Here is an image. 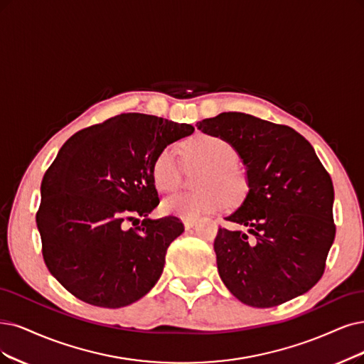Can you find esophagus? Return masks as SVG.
Wrapping results in <instances>:
<instances>
[{"instance_id": "obj_1", "label": "esophagus", "mask_w": 364, "mask_h": 364, "mask_svg": "<svg viewBox=\"0 0 364 364\" xmlns=\"http://www.w3.org/2000/svg\"><path fill=\"white\" fill-rule=\"evenodd\" d=\"M183 223H184V228H186V230H191V228H193V226H195L196 220H195V219H184V220H183Z\"/></svg>"}]
</instances>
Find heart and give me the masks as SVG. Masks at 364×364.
I'll use <instances>...</instances> for the list:
<instances>
[{
    "label": "heart",
    "instance_id": "b5f03b06",
    "mask_svg": "<svg viewBox=\"0 0 364 364\" xmlns=\"http://www.w3.org/2000/svg\"><path fill=\"white\" fill-rule=\"evenodd\" d=\"M189 165H200L198 186L203 187L193 193H175L161 203V210L183 219H198L204 214L218 211L226 203H237L247 192V178L238 165L235 146L219 134L199 133L183 145ZM151 178L156 191L169 193L180 186L181 173L177 151L165 146L151 164Z\"/></svg>",
    "mask_w": 364,
    "mask_h": 364
}]
</instances>
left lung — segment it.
Here are the masks:
<instances>
[{
	"mask_svg": "<svg viewBox=\"0 0 364 364\" xmlns=\"http://www.w3.org/2000/svg\"><path fill=\"white\" fill-rule=\"evenodd\" d=\"M230 141L247 169L249 192L214 240L220 279L234 297L274 307L307 292L324 274L334 241V189L314 146L285 124L222 112L196 124Z\"/></svg>",
	"mask_w": 364,
	"mask_h": 364,
	"instance_id": "left-lung-1",
	"label": "left lung"
}]
</instances>
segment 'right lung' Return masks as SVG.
Listing matches in <instances>:
<instances>
[{
  "label": "right lung",
  "instance_id": "right-lung-1",
  "mask_svg": "<svg viewBox=\"0 0 364 364\" xmlns=\"http://www.w3.org/2000/svg\"><path fill=\"white\" fill-rule=\"evenodd\" d=\"M193 130L129 112L79 130L61 146L45 172L36 222L48 270L76 299L115 309L156 285L184 225L175 216L148 219L159 205L151 164Z\"/></svg>",
  "mask_w": 364,
  "mask_h": 364
}]
</instances>
